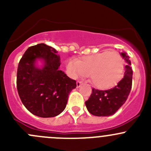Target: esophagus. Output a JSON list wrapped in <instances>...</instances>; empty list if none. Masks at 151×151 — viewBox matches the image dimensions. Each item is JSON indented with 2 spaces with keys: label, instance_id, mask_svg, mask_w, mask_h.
Instances as JSON below:
<instances>
[{
  "label": "esophagus",
  "instance_id": "esophagus-1",
  "mask_svg": "<svg viewBox=\"0 0 151 151\" xmlns=\"http://www.w3.org/2000/svg\"><path fill=\"white\" fill-rule=\"evenodd\" d=\"M82 85H83V83H82V82H80V81L77 82V88H80Z\"/></svg>",
  "mask_w": 151,
  "mask_h": 151
}]
</instances>
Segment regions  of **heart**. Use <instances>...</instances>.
Instances as JSON below:
<instances>
[{
	"instance_id": "b5f03b06",
	"label": "heart",
	"mask_w": 151,
	"mask_h": 151,
	"mask_svg": "<svg viewBox=\"0 0 151 151\" xmlns=\"http://www.w3.org/2000/svg\"><path fill=\"white\" fill-rule=\"evenodd\" d=\"M67 69L72 77L89 76L91 83L99 89H109L123 79L125 62L116 52H103L67 63Z\"/></svg>"
}]
</instances>
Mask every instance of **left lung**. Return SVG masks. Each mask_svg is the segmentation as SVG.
Masks as SVG:
<instances>
[{"instance_id":"left-lung-1","label":"left lung","mask_w":151,"mask_h":151,"mask_svg":"<svg viewBox=\"0 0 151 151\" xmlns=\"http://www.w3.org/2000/svg\"><path fill=\"white\" fill-rule=\"evenodd\" d=\"M126 61L124 75L122 80L113 88L99 91L93 88L92 93L85 101L88 112L96 116H110L126 102L132 85L133 71L129 57L125 52L120 53Z\"/></svg>"}]
</instances>
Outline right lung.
Returning a JSON list of instances; mask_svg holds the SVG:
<instances>
[{
	"instance_id": "right-lung-1",
	"label": "right lung",
	"mask_w": 151,
	"mask_h": 151,
	"mask_svg": "<svg viewBox=\"0 0 151 151\" xmlns=\"http://www.w3.org/2000/svg\"><path fill=\"white\" fill-rule=\"evenodd\" d=\"M53 47L39 44L29 47L19 60L17 88L22 104L33 115L52 118L66 108L68 95L77 87L59 70L60 56ZM38 61L42 63L39 67Z\"/></svg>"
}]
</instances>
